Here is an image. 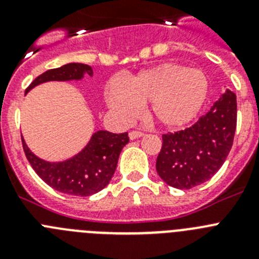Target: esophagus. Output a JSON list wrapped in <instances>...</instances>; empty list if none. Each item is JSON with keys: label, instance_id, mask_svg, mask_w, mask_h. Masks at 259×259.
Listing matches in <instances>:
<instances>
[{"label": "esophagus", "instance_id": "obj_1", "mask_svg": "<svg viewBox=\"0 0 259 259\" xmlns=\"http://www.w3.org/2000/svg\"><path fill=\"white\" fill-rule=\"evenodd\" d=\"M144 135V132L141 131H131L130 132V139L131 140H135V139H139V137H141Z\"/></svg>", "mask_w": 259, "mask_h": 259}]
</instances>
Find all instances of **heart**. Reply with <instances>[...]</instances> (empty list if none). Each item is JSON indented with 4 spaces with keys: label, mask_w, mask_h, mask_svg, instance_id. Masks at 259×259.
Wrapping results in <instances>:
<instances>
[{
    "label": "heart",
    "mask_w": 259,
    "mask_h": 259,
    "mask_svg": "<svg viewBox=\"0 0 259 259\" xmlns=\"http://www.w3.org/2000/svg\"><path fill=\"white\" fill-rule=\"evenodd\" d=\"M209 83L202 71L176 63H163L145 70L128 81L125 89L111 84L107 104L124 118H134L143 105L158 124L179 128L193 120L202 109Z\"/></svg>",
    "instance_id": "1"
}]
</instances>
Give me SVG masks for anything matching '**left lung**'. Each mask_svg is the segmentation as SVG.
Here are the masks:
<instances>
[{
    "label": "left lung",
    "instance_id": "obj_1",
    "mask_svg": "<svg viewBox=\"0 0 259 259\" xmlns=\"http://www.w3.org/2000/svg\"><path fill=\"white\" fill-rule=\"evenodd\" d=\"M236 123V95L226 91L192 127L162 135L158 175L178 189H191L211 179L232 148Z\"/></svg>",
    "mask_w": 259,
    "mask_h": 259
}]
</instances>
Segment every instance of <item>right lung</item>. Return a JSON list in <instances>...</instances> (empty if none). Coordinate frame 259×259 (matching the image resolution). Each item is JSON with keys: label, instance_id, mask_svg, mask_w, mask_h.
I'll use <instances>...</instances> for the list:
<instances>
[{"label": "right lung", "instance_id": "add662e5", "mask_svg": "<svg viewBox=\"0 0 259 259\" xmlns=\"http://www.w3.org/2000/svg\"><path fill=\"white\" fill-rule=\"evenodd\" d=\"M85 74L89 76L93 75L91 66L67 63L62 67L45 71L29 84L26 92L45 81L80 80ZM128 141V132L118 135L97 131L85 148L75 157L63 162H47L36 157L22 139L27 159L41 179L56 191L80 197L97 193L109 184L115 172L119 154Z\"/></svg>", "mask_w": 259, "mask_h": 259}]
</instances>
